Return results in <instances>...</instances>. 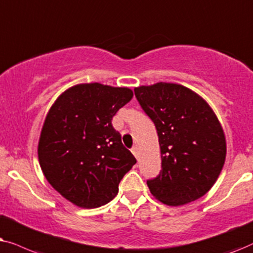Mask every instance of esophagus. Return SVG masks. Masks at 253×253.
Returning a JSON list of instances; mask_svg holds the SVG:
<instances>
[{
    "instance_id": "obj_1",
    "label": "esophagus",
    "mask_w": 253,
    "mask_h": 253,
    "mask_svg": "<svg viewBox=\"0 0 253 253\" xmlns=\"http://www.w3.org/2000/svg\"><path fill=\"white\" fill-rule=\"evenodd\" d=\"M130 150H132V153H133L134 156H135L136 158H139V151H137V147H136V146L133 147Z\"/></svg>"
}]
</instances>
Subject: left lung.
Instances as JSON below:
<instances>
[{"label": "left lung", "instance_id": "obj_1", "mask_svg": "<svg viewBox=\"0 0 253 253\" xmlns=\"http://www.w3.org/2000/svg\"><path fill=\"white\" fill-rule=\"evenodd\" d=\"M156 126L162 170L147 180L161 203L181 206L213 187L224 166L227 143L216 114L203 97L176 83L158 82L134 89Z\"/></svg>", "mask_w": 253, "mask_h": 253}]
</instances>
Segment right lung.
<instances>
[{"label":"right lung","mask_w":253,"mask_h":253,"mask_svg":"<svg viewBox=\"0 0 253 253\" xmlns=\"http://www.w3.org/2000/svg\"><path fill=\"white\" fill-rule=\"evenodd\" d=\"M133 98L129 87L76 84L50 106L38 143L47 181L81 208L110 203L123 177L136 163L121 143L112 118Z\"/></svg>","instance_id":"1"}]
</instances>
